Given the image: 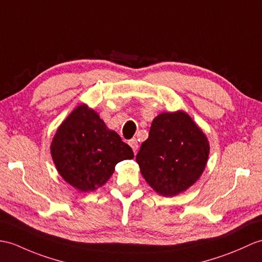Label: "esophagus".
<instances>
[{
  "instance_id": "1",
  "label": "esophagus",
  "mask_w": 262,
  "mask_h": 262,
  "mask_svg": "<svg viewBox=\"0 0 262 262\" xmlns=\"http://www.w3.org/2000/svg\"><path fill=\"white\" fill-rule=\"evenodd\" d=\"M128 143H129V146L132 147V149L134 150V153H136L137 149H138V142H137V139H136V138H133V139H130V141H129Z\"/></svg>"
}]
</instances>
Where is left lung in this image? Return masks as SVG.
Instances as JSON below:
<instances>
[{
    "instance_id": "left-lung-1",
    "label": "left lung",
    "mask_w": 262,
    "mask_h": 262,
    "mask_svg": "<svg viewBox=\"0 0 262 262\" xmlns=\"http://www.w3.org/2000/svg\"><path fill=\"white\" fill-rule=\"evenodd\" d=\"M209 151L208 138L186 113H163L151 123L136 161L157 193L174 196L199 180Z\"/></svg>"
}]
</instances>
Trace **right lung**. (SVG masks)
<instances>
[{
    "mask_svg": "<svg viewBox=\"0 0 262 262\" xmlns=\"http://www.w3.org/2000/svg\"><path fill=\"white\" fill-rule=\"evenodd\" d=\"M51 155L63 180L81 192L103 185L117 163L134 157L129 146L86 105L77 107L60 125Z\"/></svg>",
    "mask_w": 262,
    "mask_h": 262,
    "instance_id": "obj_1",
    "label": "right lung"
}]
</instances>
